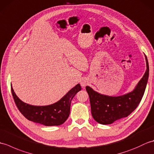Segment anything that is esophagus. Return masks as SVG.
<instances>
[{
  "instance_id": "obj_1",
  "label": "esophagus",
  "mask_w": 154,
  "mask_h": 154,
  "mask_svg": "<svg viewBox=\"0 0 154 154\" xmlns=\"http://www.w3.org/2000/svg\"><path fill=\"white\" fill-rule=\"evenodd\" d=\"M88 83H89V82L85 79H83L81 81V85L82 87H85L86 85H87Z\"/></svg>"
}]
</instances>
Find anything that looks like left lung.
Returning a JSON list of instances; mask_svg holds the SVG:
<instances>
[{"mask_svg": "<svg viewBox=\"0 0 154 154\" xmlns=\"http://www.w3.org/2000/svg\"><path fill=\"white\" fill-rule=\"evenodd\" d=\"M146 71L132 92L119 97L100 94L89 86L86 90L89 96L91 114L93 119L101 124H110L116 120L127 117L138 106L145 92L149 77L147 57Z\"/></svg>", "mask_w": 154, "mask_h": 154, "instance_id": "obj_1", "label": "left lung"}]
</instances>
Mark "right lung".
Here are the masks:
<instances>
[{"mask_svg":"<svg viewBox=\"0 0 154 154\" xmlns=\"http://www.w3.org/2000/svg\"><path fill=\"white\" fill-rule=\"evenodd\" d=\"M81 90V85L77 84L57 103L47 106H34L22 102L11 87L13 99L20 112L28 120L48 126L61 125L66 121L69 116L71 100Z\"/></svg>","mask_w":154,"mask_h":154,"instance_id":"right-lung-1","label":"right lung"}]
</instances>
